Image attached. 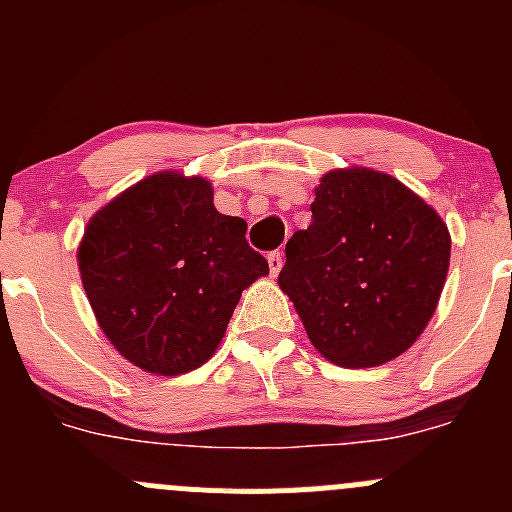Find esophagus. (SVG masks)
<instances>
[{
  "instance_id": "34e87169",
  "label": "esophagus",
  "mask_w": 512,
  "mask_h": 512,
  "mask_svg": "<svg viewBox=\"0 0 512 512\" xmlns=\"http://www.w3.org/2000/svg\"><path fill=\"white\" fill-rule=\"evenodd\" d=\"M267 262H270V272H272V275H280L282 265H285V255H282L280 250H272L270 255H267Z\"/></svg>"
}]
</instances>
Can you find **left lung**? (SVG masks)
<instances>
[{
  "label": "left lung",
  "instance_id": "left-lung-1",
  "mask_svg": "<svg viewBox=\"0 0 512 512\" xmlns=\"http://www.w3.org/2000/svg\"><path fill=\"white\" fill-rule=\"evenodd\" d=\"M280 287L319 354L347 369L404 354L436 312L451 260L448 227L376 170H332L312 223L285 247Z\"/></svg>",
  "mask_w": 512,
  "mask_h": 512
}]
</instances>
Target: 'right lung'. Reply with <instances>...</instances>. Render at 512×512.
<instances>
[{"label":"right lung","instance_id":"1","mask_svg":"<svg viewBox=\"0 0 512 512\" xmlns=\"http://www.w3.org/2000/svg\"><path fill=\"white\" fill-rule=\"evenodd\" d=\"M245 230L215 210L208 180L175 173L151 175L98 210L79 270L113 347L163 376L205 364L242 289L270 272Z\"/></svg>","mask_w":512,"mask_h":512}]
</instances>
